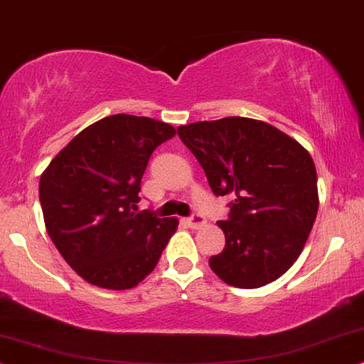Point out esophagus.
Returning <instances> with one entry per match:
<instances>
[{
	"label": "esophagus",
	"instance_id": "esophagus-1",
	"mask_svg": "<svg viewBox=\"0 0 364 364\" xmlns=\"http://www.w3.org/2000/svg\"><path fill=\"white\" fill-rule=\"evenodd\" d=\"M186 223L189 224V228H192V230H199V228L205 226V219L203 216H192V218H187Z\"/></svg>",
	"mask_w": 364,
	"mask_h": 364
}]
</instances>
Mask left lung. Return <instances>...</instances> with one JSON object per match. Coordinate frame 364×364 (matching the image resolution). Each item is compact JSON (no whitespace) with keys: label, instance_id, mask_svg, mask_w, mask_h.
Segmentation results:
<instances>
[{"label":"left lung","instance_id":"8db88e82","mask_svg":"<svg viewBox=\"0 0 364 364\" xmlns=\"http://www.w3.org/2000/svg\"><path fill=\"white\" fill-rule=\"evenodd\" d=\"M216 196L235 197L226 245L209 267L228 285L258 289L297 262L319 209L316 165L297 140L259 119L228 116L177 128Z\"/></svg>","mask_w":364,"mask_h":364}]
</instances>
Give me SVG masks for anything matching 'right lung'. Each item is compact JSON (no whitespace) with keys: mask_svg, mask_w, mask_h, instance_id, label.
I'll return each mask as SVG.
<instances>
[{"mask_svg":"<svg viewBox=\"0 0 364 364\" xmlns=\"http://www.w3.org/2000/svg\"><path fill=\"white\" fill-rule=\"evenodd\" d=\"M172 124L113 114L84 128L40 177L45 230L62 258L91 285L136 287L154 272L177 218L133 213L151 154Z\"/></svg>","mask_w":364,"mask_h":364,"instance_id":"1","label":"right lung"}]
</instances>
